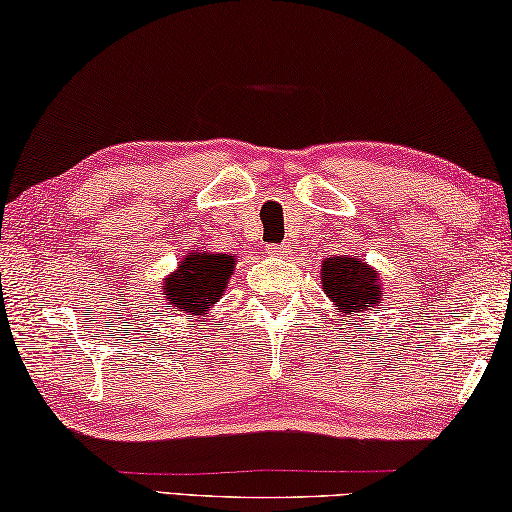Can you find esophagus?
Segmentation results:
<instances>
[{
    "label": "esophagus",
    "mask_w": 512,
    "mask_h": 512,
    "mask_svg": "<svg viewBox=\"0 0 512 512\" xmlns=\"http://www.w3.org/2000/svg\"><path fill=\"white\" fill-rule=\"evenodd\" d=\"M267 254L276 256V258H288L290 249H288V245H270L267 247Z\"/></svg>",
    "instance_id": "esophagus-1"
}]
</instances>
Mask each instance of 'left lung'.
Listing matches in <instances>:
<instances>
[{"label":"left lung","instance_id":"left-lung-1","mask_svg":"<svg viewBox=\"0 0 512 512\" xmlns=\"http://www.w3.org/2000/svg\"><path fill=\"white\" fill-rule=\"evenodd\" d=\"M320 281L324 295L333 301L335 313H342L345 320L383 306L385 288L381 274L358 256L340 254L324 258Z\"/></svg>","mask_w":512,"mask_h":512}]
</instances>
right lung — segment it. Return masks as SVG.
Returning a JSON list of instances; mask_svg holds the SVG:
<instances>
[{
    "label": "right lung",
    "mask_w": 512,
    "mask_h": 512,
    "mask_svg": "<svg viewBox=\"0 0 512 512\" xmlns=\"http://www.w3.org/2000/svg\"><path fill=\"white\" fill-rule=\"evenodd\" d=\"M236 256L217 251L190 249L179 261V267L163 279L161 288L165 311L179 315L181 320L206 317L222 299L233 270Z\"/></svg>",
    "instance_id": "1"
}]
</instances>
